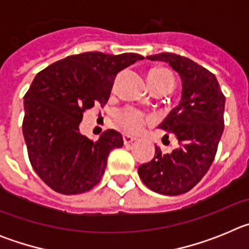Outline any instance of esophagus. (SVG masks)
Instances as JSON below:
<instances>
[{
	"instance_id": "esophagus-1",
	"label": "esophagus",
	"mask_w": 249,
	"mask_h": 249,
	"mask_svg": "<svg viewBox=\"0 0 249 249\" xmlns=\"http://www.w3.org/2000/svg\"><path fill=\"white\" fill-rule=\"evenodd\" d=\"M133 141H136V138L132 137V136H128V135L123 136V142H124V144H126V146H129V144H131Z\"/></svg>"
}]
</instances>
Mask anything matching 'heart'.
<instances>
[{
	"mask_svg": "<svg viewBox=\"0 0 249 249\" xmlns=\"http://www.w3.org/2000/svg\"><path fill=\"white\" fill-rule=\"evenodd\" d=\"M148 80L152 89L158 87V86H167V87L172 89L173 83H175L172 73L166 68H153V70H151L148 73ZM116 121L128 133H138L141 129L143 128L144 124L148 122L149 117L140 109L126 107V108L117 112Z\"/></svg>",
	"mask_w": 249,
	"mask_h": 249,
	"instance_id": "1",
	"label": "heart"
}]
</instances>
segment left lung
<instances>
[{"mask_svg":"<svg viewBox=\"0 0 249 249\" xmlns=\"http://www.w3.org/2000/svg\"><path fill=\"white\" fill-rule=\"evenodd\" d=\"M163 61L182 78V100L171 111L160 128L163 138L175 135L178 147L172 153L156 155L138 167V175L149 190L166 196L188 192L210 169L224 128V94L212 72L192 59L176 53L147 57Z\"/></svg>","mask_w":249,"mask_h":249,"instance_id":"obj_1","label":"left lung"}]
</instances>
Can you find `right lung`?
Wrapping results in <instances>:
<instances>
[{"label":"right lung","mask_w":249,"mask_h":249,"mask_svg":"<svg viewBox=\"0 0 249 249\" xmlns=\"http://www.w3.org/2000/svg\"><path fill=\"white\" fill-rule=\"evenodd\" d=\"M143 59L85 52L68 56L37 73L25 94L22 132L30 162L50 188L80 195L101 181L112 149L123 146L120 132L107 129L97 141L81 135L83 113L107 103L118 72Z\"/></svg>","instance_id":"1"}]
</instances>
